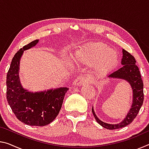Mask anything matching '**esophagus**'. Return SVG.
<instances>
[{"mask_svg": "<svg viewBox=\"0 0 149 149\" xmlns=\"http://www.w3.org/2000/svg\"><path fill=\"white\" fill-rule=\"evenodd\" d=\"M88 82V79L85 77H78L76 79H75L73 82L72 85L74 86H81L83 84H86Z\"/></svg>", "mask_w": 149, "mask_h": 149, "instance_id": "1", "label": "esophagus"}]
</instances>
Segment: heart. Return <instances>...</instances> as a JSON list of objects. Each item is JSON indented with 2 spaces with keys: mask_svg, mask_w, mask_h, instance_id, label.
<instances>
[{
  "mask_svg": "<svg viewBox=\"0 0 149 149\" xmlns=\"http://www.w3.org/2000/svg\"><path fill=\"white\" fill-rule=\"evenodd\" d=\"M74 59L84 64L93 63L100 73L109 71L117 65L118 54L116 50L101 42L88 44L78 50Z\"/></svg>",
  "mask_w": 149,
  "mask_h": 149,
  "instance_id": "b5f03b06",
  "label": "heart"
}]
</instances>
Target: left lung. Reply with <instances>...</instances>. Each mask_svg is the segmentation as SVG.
<instances>
[{
  "label": "left lung",
  "mask_w": 149,
  "mask_h": 149,
  "mask_svg": "<svg viewBox=\"0 0 149 149\" xmlns=\"http://www.w3.org/2000/svg\"><path fill=\"white\" fill-rule=\"evenodd\" d=\"M122 54L123 56L121 61L122 67L111 72L108 75V77L125 80L129 83L133 91L132 104L129 112L122 122L116 124H110L100 120L95 114L93 107H92V112L96 121L103 127L108 130L120 129L130 124L137 116L144 100L143 82L139 68L135 65V58L124 49L122 50Z\"/></svg>",
  "instance_id": "left-lung-1"
}]
</instances>
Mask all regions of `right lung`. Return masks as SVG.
<instances>
[{
    "instance_id": "1",
    "label": "right lung",
    "mask_w": 149,
    "mask_h": 149,
    "mask_svg": "<svg viewBox=\"0 0 149 149\" xmlns=\"http://www.w3.org/2000/svg\"><path fill=\"white\" fill-rule=\"evenodd\" d=\"M39 39L20 49L12 58L6 76V98L12 112L25 124L44 126L49 124L61 109L68 87H59L39 92L24 89L19 81V62L25 50L35 47Z\"/></svg>"
}]
</instances>
